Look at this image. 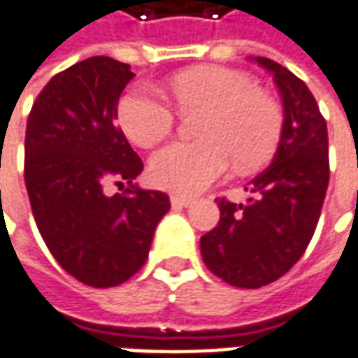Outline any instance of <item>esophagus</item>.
<instances>
[{
  "mask_svg": "<svg viewBox=\"0 0 358 358\" xmlns=\"http://www.w3.org/2000/svg\"><path fill=\"white\" fill-rule=\"evenodd\" d=\"M170 203H172V208H188L192 206V200L184 198V196H170Z\"/></svg>",
  "mask_w": 358,
  "mask_h": 358,
  "instance_id": "esophagus-1",
  "label": "esophagus"
}]
</instances>
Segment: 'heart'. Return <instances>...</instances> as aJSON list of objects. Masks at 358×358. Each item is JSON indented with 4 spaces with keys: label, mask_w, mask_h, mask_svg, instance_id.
<instances>
[{
    "label": "heart",
    "mask_w": 358,
    "mask_h": 358,
    "mask_svg": "<svg viewBox=\"0 0 358 358\" xmlns=\"http://www.w3.org/2000/svg\"><path fill=\"white\" fill-rule=\"evenodd\" d=\"M168 93L180 110L202 108L196 134L202 141L172 142L150 158V180L176 194H198L226 176L236 160L241 170L267 160L281 134L278 103L245 73L228 67H196L178 73ZM117 118L138 146L160 142L174 127V108L148 87H130L120 96Z\"/></svg>",
    "instance_id": "heart-1"
}]
</instances>
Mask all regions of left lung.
I'll list each match as a JSON object with an SVG mask.
<instances>
[{
	"mask_svg": "<svg viewBox=\"0 0 358 358\" xmlns=\"http://www.w3.org/2000/svg\"><path fill=\"white\" fill-rule=\"evenodd\" d=\"M278 85L283 129L271 164L248 184V203L217 198L220 222L200 240L203 264L234 287L257 289L285 275L313 238L329 186L327 122L299 77L255 57Z\"/></svg>",
	"mask_w": 358,
	"mask_h": 358,
	"instance_id": "8db88e82",
	"label": "left lung"
}]
</instances>
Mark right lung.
Masks as SVG:
<instances>
[{
  "mask_svg": "<svg viewBox=\"0 0 358 358\" xmlns=\"http://www.w3.org/2000/svg\"><path fill=\"white\" fill-rule=\"evenodd\" d=\"M132 77L117 59H85L45 85L27 118L25 186L35 224L59 265L91 287L132 278L170 210L164 192L132 182L144 166L115 124ZM106 183L127 188L106 196Z\"/></svg>",
  "mask_w": 358,
  "mask_h": 358,
  "instance_id": "1",
  "label": "right lung"
}]
</instances>
